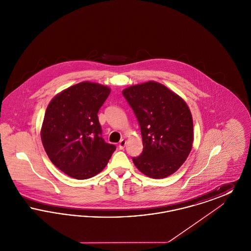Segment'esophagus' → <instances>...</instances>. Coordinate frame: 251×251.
I'll return each instance as SVG.
<instances>
[{
    "label": "esophagus",
    "mask_w": 251,
    "mask_h": 251,
    "mask_svg": "<svg viewBox=\"0 0 251 251\" xmlns=\"http://www.w3.org/2000/svg\"><path fill=\"white\" fill-rule=\"evenodd\" d=\"M126 143H127V141H126L125 139H121V140H120V144H119V148H120V150H123V149L125 148V146H126Z\"/></svg>",
    "instance_id": "obj_1"
}]
</instances>
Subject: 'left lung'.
Listing matches in <instances>:
<instances>
[{
    "label": "left lung",
    "instance_id": "8db88e82",
    "mask_svg": "<svg viewBox=\"0 0 251 251\" xmlns=\"http://www.w3.org/2000/svg\"><path fill=\"white\" fill-rule=\"evenodd\" d=\"M122 94L141 129L143 151L132 158L144 175L164 179L175 173L189 155L194 131L190 109L184 100L154 81L131 85Z\"/></svg>",
    "mask_w": 251,
    "mask_h": 251
}]
</instances>
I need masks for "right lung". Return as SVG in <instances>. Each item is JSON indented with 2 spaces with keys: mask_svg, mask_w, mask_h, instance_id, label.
I'll list each match as a JSON object with an SVG mask.
<instances>
[{
  "mask_svg": "<svg viewBox=\"0 0 251 251\" xmlns=\"http://www.w3.org/2000/svg\"><path fill=\"white\" fill-rule=\"evenodd\" d=\"M111 88L82 82L54 96L46 109L40 136L51 163L68 176L92 178L106 167L116 150L105 143L98 112Z\"/></svg>",
  "mask_w": 251,
  "mask_h": 251,
  "instance_id": "obj_1",
  "label": "right lung"
}]
</instances>
